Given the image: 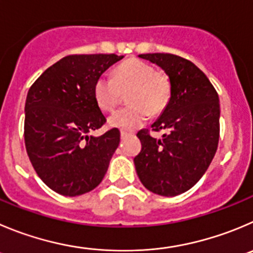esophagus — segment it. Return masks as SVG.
I'll use <instances>...</instances> for the list:
<instances>
[{"label":"esophagus","mask_w":253,"mask_h":253,"mask_svg":"<svg viewBox=\"0 0 253 253\" xmlns=\"http://www.w3.org/2000/svg\"><path fill=\"white\" fill-rule=\"evenodd\" d=\"M131 134H132V132L125 131V129H121V137H122V138L128 137V136H131Z\"/></svg>","instance_id":"obj_1"}]
</instances>
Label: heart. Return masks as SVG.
<instances>
[{
    "label": "heart",
    "mask_w": 253,
    "mask_h": 253,
    "mask_svg": "<svg viewBox=\"0 0 253 253\" xmlns=\"http://www.w3.org/2000/svg\"><path fill=\"white\" fill-rule=\"evenodd\" d=\"M127 91L131 106L115 111L108 117V124L117 128L134 129L142 126L151 113L157 115L164 111L171 96V84L165 73L140 60L121 63L113 77L101 75L93 84L94 101L106 112L115 110L122 92Z\"/></svg>",
    "instance_id": "obj_1"
}]
</instances>
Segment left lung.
I'll return each instance as SVG.
<instances>
[{
	"instance_id": "1",
	"label": "left lung",
	"mask_w": 253,
	"mask_h": 253,
	"mask_svg": "<svg viewBox=\"0 0 253 253\" xmlns=\"http://www.w3.org/2000/svg\"><path fill=\"white\" fill-rule=\"evenodd\" d=\"M138 57L156 63L169 76L171 96L153 131L137 133L142 150L133 159L142 185L156 195L172 197L200 181L216 153L219 138V100L207 76L195 63L171 53Z\"/></svg>"
}]
</instances>
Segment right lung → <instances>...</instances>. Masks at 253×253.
Masks as SVG:
<instances>
[{
  "mask_svg": "<svg viewBox=\"0 0 253 253\" xmlns=\"http://www.w3.org/2000/svg\"><path fill=\"white\" fill-rule=\"evenodd\" d=\"M117 55H72L47 68L28 89L25 105V145L35 171L60 195L80 196L103 180L120 131L88 136L106 117L93 97L94 81Z\"/></svg>",
  "mask_w": 253,
  "mask_h": 253,
  "instance_id": "add662e5",
  "label": "right lung"
}]
</instances>
